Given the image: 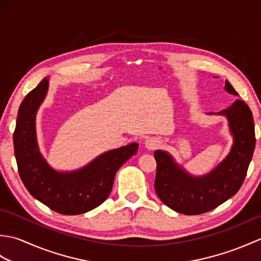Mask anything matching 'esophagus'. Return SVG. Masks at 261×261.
<instances>
[{
    "mask_svg": "<svg viewBox=\"0 0 261 261\" xmlns=\"http://www.w3.org/2000/svg\"><path fill=\"white\" fill-rule=\"evenodd\" d=\"M160 140L156 137H151L149 138V139L146 140V147L149 149V150H154V149H157L160 146Z\"/></svg>",
    "mask_w": 261,
    "mask_h": 261,
    "instance_id": "esophagus-1",
    "label": "esophagus"
}]
</instances>
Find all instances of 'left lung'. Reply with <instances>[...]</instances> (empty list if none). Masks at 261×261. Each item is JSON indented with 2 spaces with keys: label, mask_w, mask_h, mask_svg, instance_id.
I'll return each mask as SVG.
<instances>
[{
  "label": "left lung",
  "mask_w": 261,
  "mask_h": 261,
  "mask_svg": "<svg viewBox=\"0 0 261 261\" xmlns=\"http://www.w3.org/2000/svg\"><path fill=\"white\" fill-rule=\"evenodd\" d=\"M225 90L238 95L228 81ZM219 114L228 118L234 143L229 156L212 173L196 178L177 166L167 152L154 151V190L162 202L176 212L186 215L206 213L236 195L245 181L256 146L252 112L245 102L237 99Z\"/></svg>",
  "instance_id": "left-lung-1"
}]
</instances>
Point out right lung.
<instances>
[{"label":"right lung","mask_w":261,"mask_h":261,"mask_svg":"<svg viewBox=\"0 0 261 261\" xmlns=\"http://www.w3.org/2000/svg\"><path fill=\"white\" fill-rule=\"evenodd\" d=\"M48 80L43 79L22 101L13 134L14 154L20 178L31 195L65 215L88 212L101 205L112 191L116 171L138 151V143L114 149L73 173H58L39 152L36 113L45 98Z\"/></svg>","instance_id":"right-lung-1"}]
</instances>
